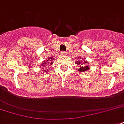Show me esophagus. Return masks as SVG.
Segmentation results:
<instances>
[{
    "instance_id": "obj_1",
    "label": "esophagus",
    "mask_w": 124,
    "mask_h": 124,
    "mask_svg": "<svg viewBox=\"0 0 124 124\" xmlns=\"http://www.w3.org/2000/svg\"><path fill=\"white\" fill-rule=\"evenodd\" d=\"M61 54H62V55H66V53H65L64 51H62V52H61Z\"/></svg>"
}]
</instances>
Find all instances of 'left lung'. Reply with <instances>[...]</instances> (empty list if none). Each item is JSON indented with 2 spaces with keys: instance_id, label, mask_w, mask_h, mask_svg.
<instances>
[{
  "instance_id": "left-lung-1",
  "label": "left lung",
  "mask_w": 124,
  "mask_h": 124,
  "mask_svg": "<svg viewBox=\"0 0 124 124\" xmlns=\"http://www.w3.org/2000/svg\"><path fill=\"white\" fill-rule=\"evenodd\" d=\"M77 58H78V57H77ZM76 64L79 65V68L78 69V70L79 71H81V72L87 71V70H89V68H90L89 67V66H88L89 62H88L87 61H84L83 62H82V61L80 62L79 60H78V62H76Z\"/></svg>"
}]
</instances>
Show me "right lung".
Wrapping results in <instances>:
<instances>
[{
    "label": "right lung",
    "mask_w": 124,
    "mask_h": 124,
    "mask_svg": "<svg viewBox=\"0 0 124 124\" xmlns=\"http://www.w3.org/2000/svg\"><path fill=\"white\" fill-rule=\"evenodd\" d=\"M54 61V60L53 59V58L50 57H50H48V58L46 59V60H45V61H43V64H41V66H45V65H49V66L50 65V66H52ZM47 70H48V69L46 70H43V71H46H46H47Z\"/></svg>",
    "instance_id": "right-lung-1"
}]
</instances>
